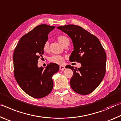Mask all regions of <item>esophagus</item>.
I'll use <instances>...</instances> for the list:
<instances>
[{"label": "esophagus", "instance_id": "obj_1", "mask_svg": "<svg viewBox=\"0 0 121 121\" xmlns=\"http://www.w3.org/2000/svg\"><path fill=\"white\" fill-rule=\"evenodd\" d=\"M59 69H60V70H64L65 69V67L64 66H59Z\"/></svg>", "mask_w": 121, "mask_h": 121}]
</instances>
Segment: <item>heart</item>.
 <instances>
[{"mask_svg":"<svg viewBox=\"0 0 121 121\" xmlns=\"http://www.w3.org/2000/svg\"><path fill=\"white\" fill-rule=\"evenodd\" d=\"M57 40L63 46H64L67 43L70 42L69 39L66 36H64V35H60V36H58L57 37ZM49 43L48 41H47L43 45V50L45 52H48L49 51ZM49 62L50 63H55V64L62 65L64 62V57L60 56V55H54V56H52L49 58Z\"/></svg>","mask_w":121,"mask_h":121,"instance_id":"obj_1","label":"heart"}]
</instances>
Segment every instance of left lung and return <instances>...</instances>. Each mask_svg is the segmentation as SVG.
Segmentation results:
<instances>
[{
	"mask_svg": "<svg viewBox=\"0 0 121 121\" xmlns=\"http://www.w3.org/2000/svg\"><path fill=\"white\" fill-rule=\"evenodd\" d=\"M71 39L74 50L70 62L80 63V68L68 65L73 71L70 86L77 93L87 95L93 92L106 73V53L97 37L82 27L68 25L57 27Z\"/></svg>",
	"mask_w": 121,
	"mask_h": 121,
	"instance_id": "1",
	"label": "left lung"
}]
</instances>
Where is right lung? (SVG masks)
<instances>
[{
  "instance_id": "1",
  "label": "right lung",
  "mask_w": 121,
  "mask_h": 121,
  "mask_svg": "<svg viewBox=\"0 0 121 121\" xmlns=\"http://www.w3.org/2000/svg\"><path fill=\"white\" fill-rule=\"evenodd\" d=\"M55 28L45 24L37 26L20 39L13 53L14 75L19 86L28 95L39 99L52 90V77L59 70L55 63L45 69L37 66L39 59L44 53L43 45L48 35Z\"/></svg>"
}]
</instances>
